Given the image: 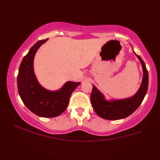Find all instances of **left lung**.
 I'll use <instances>...</instances> for the list:
<instances>
[{
	"label": "left lung",
	"instance_id": "left-lung-1",
	"mask_svg": "<svg viewBox=\"0 0 160 160\" xmlns=\"http://www.w3.org/2000/svg\"><path fill=\"white\" fill-rule=\"evenodd\" d=\"M137 57L141 62L143 70L142 84L138 92L131 98L107 101L103 94L93 85L90 95L91 103L97 114L107 120H118L127 117L133 113L141 104L148 88V72L145 64L140 56Z\"/></svg>",
	"mask_w": 160,
	"mask_h": 160
}]
</instances>
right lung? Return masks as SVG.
<instances>
[{"label": "right lung", "mask_w": 160, "mask_h": 160, "mask_svg": "<svg viewBox=\"0 0 160 160\" xmlns=\"http://www.w3.org/2000/svg\"><path fill=\"white\" fill-rule=\"evenodd\" d=\"M48 40L37 42L23 58L18 75V92L25 106L42 117L61 114L68 105L70 95L80 82H67L61 90L48 91L39 85L34 73L33 61L38 48Z\"/></svg>", "instance_id": "add662e5"}]
</instances>
